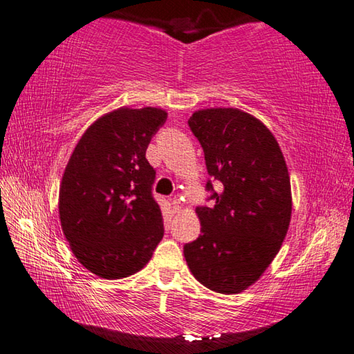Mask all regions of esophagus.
<instances>
[{"mask_svg":"<svg viewBox=\"0 0 354 354\" xmlns=\"http://www.w3.org/2000/svg\"><path fill=\"white\" fill-rule=\"evenodd\" d=\"M171 204H173V208H175V213H181L183 212V204H181V199L179 198H171Z\"/></svg>","mask_w":354,"mask_h":354,"instance_id":"esophagus-1","label":"esophagus"}]
</instances>
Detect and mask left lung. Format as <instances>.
<instances>
[{"label": "left lung", "instance_id": "left-lung-1", "mask_svg": "<svg viewBox=\"0 0 354 354\" xmlns=\"http://www.w3.org/2000/svg\"><path fill=\"white\" fill-rule=\"evenodd\" d=\"M189 126L222 192L213 193L212 208H196L202 234L184 246V257L209 290L240 293L263 275L288 234V165L272 132L242 109L194 111ZM207 189L213 190L212 183Z\"/></svg>", "mask_w": 354, "mask_h": 354}]
</instances>
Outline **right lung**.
Listing matches in <instances>:
<instances>
[{
  "label": "right lung",
  "instance_id": "1",
  "mask_svg": "<svg viewBox=\"0 0 354 354\" xmlns=\"http://www.w3.org/2000/svg\"><path fill=\"white\" fill-rule=\"evenodd\" d=\"M167 112L122 106L99 117L77 141L59 189V219L74 257L106 280L133 275L164 236L152 198L146 149Z\"/></svg>",
  "mask_w": 354,
  "mask_h": 354
}]
</instances>
